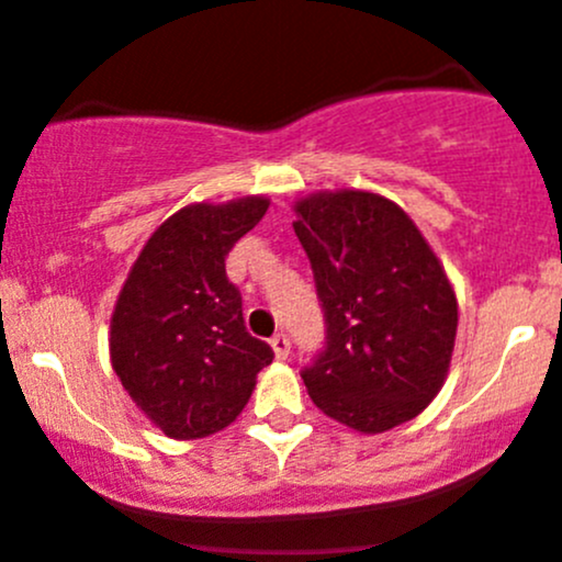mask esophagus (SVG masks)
<instances>
[{
  "label": "esophagus",
  "instance_id": "1",
  "mask_svg": "<svg viewBox=\"0 0 562 562\" xmlns=\"http://www.w3.org/2000/svg\"><path fill=\"white\" fill-rule=\"evenodd\" d=\"M269 342H271V348H274L277 359H288V353H291V337L282 335V331H277Z\"/></svg>",
  "mask_w": 562,
  "mask_h": 562
}]
</instances>
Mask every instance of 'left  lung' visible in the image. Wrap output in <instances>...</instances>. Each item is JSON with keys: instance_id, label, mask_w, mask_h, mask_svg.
Here are the masks:
<instances>
[{"instance_id": "left-lung-1", "label": "left lung", "mask_w": 562, "mask_h": 562, "mask_svg": "<svg viewBox=\"0 0 562 562\" xmlns=\"http://www.w3.org/2000/svg\"><path fill=\"white\" fill-rule=\"evenodd\" d=\"M296 216L326 324L304 386L337 423L390 431L417 417L448 375L459 326L448 274L414 222L379 194H313Z\"/></svg>"}]
</instances>
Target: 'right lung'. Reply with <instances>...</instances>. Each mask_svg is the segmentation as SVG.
<instances>
[{
	"label": "right lung",
	"instance_id": "right-lung-1",
	"mask_svg": "<svg viewBox=\"0 0 562 562\" xmlns=\"http://www.w3.org/2000/svg\"><path fill=\"white\" fill-rule=\"evenodd\" d=\"M266 209V198L187 205L148 238L120 291L112 368L167 437L203 439L231 426L274 359L244 326L241 293L225 271L233 244Z\"/></svg>",
	"mask_w": 562,
	"mask_h": 562
}]
</instances>
